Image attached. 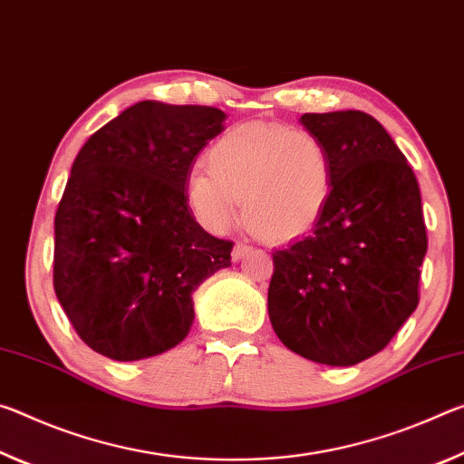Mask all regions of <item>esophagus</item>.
<instances>
[{"label": "esophagus", "mask_w": 464, "mask_h": 464, "mask_svg": "<svg viewBox=\"0 0 464 464\" xmlns=\"http://www.w3.org/2000/svg\"><path fill=\"white\" fill-rule=\"evenodd\" d=\"M250 250H253V246L246 245V242H237V245H234V250H232V261L245 259Z\"/></svg>", "instance_id": "34e87169"}]
</instances>
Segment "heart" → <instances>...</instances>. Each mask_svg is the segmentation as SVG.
Instances as JSON below:
<instances>
[{"label":"heart","mask_w":464,"mask_h":464,"mask_svg":"<svg viewBox=\"0 0 464 464\" xmlns=\"http://www.w3.org/2000/svg\"><path fill=\"white\" fill-rule=\"evenodd\" d=\"M208 169L187 177V203L205 230L224 234L245 218L267 240H295L323 222L335 174L329 148L287 125L246 123L224 131L208 151Z\"/></svg>","instance_id":"b5f03b06"}]
</instances>
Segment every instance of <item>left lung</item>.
Returning <instances> with one entry per match:
<instances>
[{
	"instance_id": "1",
	"label": "left lung",
	"mask_w": 464,
	"mask_h": 464,
	"mask_svg": "<svg viewBox=\"0 0 464 464\" xmlns=\"http://www.w3.org/2000/svg\"><path fill=\"white\" fill-rule=\"evenodd\" d=\"M300 123L329 148L335 187L323 222L273 253L269 321L302 358L353 366L382 352L420 302V185L368 112H306Z\"/></svg>"
}]
</instances>
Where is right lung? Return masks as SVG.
Segmentation results:
<instances>
[{
	"instance_id": "right-lung-1",
	"label": "right lung",
	"mask_w": 464,
	"mask_h": 464,
	"mask_svg": "<svg viewBox=\"0 0 464 464\" xmlns=\"http://www.w3.org/2000/svg\"><path fill=\"white\" fill-rule=\"evenodd\" d=\"M226 112L141 101L98 129L75 156L55 214L53 285L96 353L135 362L191 331L193 292L230 267L234 242L203 230L187 177Z\"/></svg>"
}]
</instances>
